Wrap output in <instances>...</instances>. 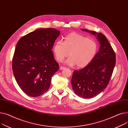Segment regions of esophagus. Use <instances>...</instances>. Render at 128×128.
<instances>
[{"instance_id":"obj_1","label":"esophagus","mask_w":128,"mask_h":128,"mask_svg":"<svg viewBox=\"0 0 128 128\" xmlns=\"http://www.w3.org/2000/svg\"><path fill=\"white\" fill-rule=\"evenodd\" d=\"M66 69V68L64 66H61L60 67V70H61Z\"/></svg>"}]
</instances>
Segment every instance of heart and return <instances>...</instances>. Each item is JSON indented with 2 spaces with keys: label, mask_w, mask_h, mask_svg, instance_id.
Wrapping results in <instances>:
<instances>
[{
  "label": "heart",
  "mask_w": 128,
  "mask_h": 128,
  "mask_svg": "<svg viewBox=\"0 0 128 128\" xmlns=\"http://www.w3.org/2000/svg\"><path fill=\"white\" fill-rule=\"evenodd\" d=\"M98 51L96 42L76 32H71L65 36L63 42L57 41L53 46L56 59L62 62L70 57L66 63L71 66L76 65L82 68L88 66L95 58Z\"/></svg>",
  "instance_id": "b5f03b06"
}]
</instances>
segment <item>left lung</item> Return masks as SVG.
<instances>
[{"mask_svg":"<svg viewBox=\"0 0 128 128\" xmlns=\"http://www.w3.org/2000/svg\"><path fill=\"white\" fill-rule=\"evenodd\" d=\"M96 36L100 43L98 52L93 60L82 69L73 71L71 80L74 93L84 99H90L108 85L116 64V55L103 34L82 29Z\"/></svg>","mask_w":128,"mask_h":128,"instance_id":"obj_1","label":"left lung"}]
</instances>
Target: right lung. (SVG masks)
Returning <instances> with one entry per match:
<instances>
[{"label":"right lung","instance_id":"obj_1","mask_svg":"<svg viewBox=\"0 0 128 128\" xmlns=\"http://www.w3.org/2000/svg\"><path fill=\"white\" fill-rule=\"evenodd\" d=\"M60 31L40 28L22 36L12 59L14 76L27 95L36 97L49 89L52 76L59 69L52 49Z\"/></svg>","mask_w":128,"mask_h":128}]
</instances>
